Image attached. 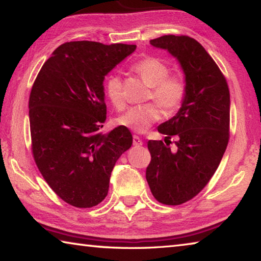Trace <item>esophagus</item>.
<instances>
[{
  "instance_id": "esophagus-1",
  "label": "esophagus",
  "mask_w": 261,
  "mask_h": 261,
  "mask_svg": "<svg viewBox=\"0 0 261 261\" xmlns=\"http://www.w3.org/2000/svg\"><path fill=\"white\" fill-rule=\"evenodd\" d=\"M132 143H134V146H136V147H139L143 145V141H141V139L137 135L134 136V141H132Z\"/></svg>"
}]
</instances>
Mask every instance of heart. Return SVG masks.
<instances>
[{"mask_svg": "<svg viewBox=\"0 0 261 261\" xmlns=\"http://www.w3.org/2000/svg\"><path fill=\"white\" fill-rule=\"evenodd\" d=\"M134 70L152 87L151 98L166 114H173L182 106L187 86L178 76H169L168 65L156 57H144L134 64ZM106 94L115 108L124 107L120 77L110 76L106 82ZM161 118V110L154 103L132 107L118 118L117 123L137 134H144Z\"/></svg>", "mask_w": 261, "mask_h": 261, "instance_id": "1", "label": "heart"}]
</instances>
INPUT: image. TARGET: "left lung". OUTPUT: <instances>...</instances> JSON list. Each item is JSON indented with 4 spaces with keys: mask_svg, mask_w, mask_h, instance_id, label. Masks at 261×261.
Returning a JSON list of instances; mask_svg holds the SVG:
<instances>
[{
    "mask_svg": "<svg viewBox=\"0 0 261 261\" xmlns=\"http://www.w3.org/2000/svg\"><path fill=\"white\" fill-rule=\"evenodd\" d=\"M179 61L187 94L178 113L158 127L166 140H148L151 162L146 179L154 198L180 205L196 197L218 169L229 141L230 94L218 64L188 35H162L149 41ZM176 149L169 147L171 136Z\"/></svg>",
    "mask_w": 261,
    "mask_h": 261,
    "instance_id": "1",
    "label": "left lung"
}]
</instances>
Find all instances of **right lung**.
Instances as JSON below:
<instances>
[{"mask_svg": "<svg viewBox=\"0 0 261 261\" xmlns=\"http://www.w3.org/2000/svg\"><path fill=\"white\" fill-rule=\"evenodd\" d=\"M136 45L65 42L42 65L31 90L32 154L39 171L62 200L90 208L108 193L115 163L132 145L123 126L107 135L105 76Z\"/></svg>", "mask_w": 261, "mask_h": 261, "instance_id": "obj_1", "label": "right lung"}]
</instances>
